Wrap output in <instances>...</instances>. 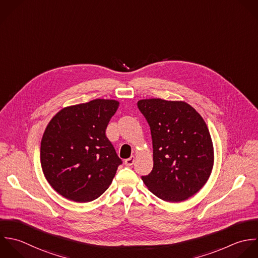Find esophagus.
Here are the masks:
<instances>
[{"label":"esophagus","mask_w":258,"mask_h":258,"mask_svg":"<svg viewBox=\"0 0 258 258\" xmlns=\"http://www.w3.org/2000/svg\"><path fill=\"white\" fill-rule=\"evenodd\" d=\"M135 161H136V157H135V156H132L131 158H128V159H126V160L124 161V164H125V166L131 167V166L134 165Z\"/></svg>","instance_id":"obj_1"}]
</instances>
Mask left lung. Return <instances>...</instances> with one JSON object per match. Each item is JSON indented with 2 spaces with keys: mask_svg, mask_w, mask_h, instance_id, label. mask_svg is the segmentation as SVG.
<instances>
[{
  "mask_svg": "<svg viewBox=\"0 0 258 258\" xmlns=\"http://www.w3.org/2000/svg\"><path fill=\"white\" fill-rule=\"evenodd\" d=\"M153 140L154 168L142 179L166 202H182L207 183L214 165L212 139L203 117L185 101L141 99Z\"/></svg>",
  "mask_w": 258,
  "mask_h": 258,
  "instance_id": "1",
  "label": "left lung"
}]
</instances>
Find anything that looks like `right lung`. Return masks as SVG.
<instances>
[{
  "label": "right lung",
  "mask_w": 258,
  "mask_h": 258,
  "mask_svg": "<svg viewBox=\"0 0 258 258\" xmlns=\"http://www.w3.org/2000/svg\"><path fill=\"white\" fill-rule=\"evenodd\" d=\"M119 102L93 99L59 110L47 124L40 161L50 186L61 196L85 203L111 184L121 160L105 136Z\"/></svg>",
  "instance_id": "right-lung-1"
}]
</instances>
